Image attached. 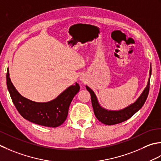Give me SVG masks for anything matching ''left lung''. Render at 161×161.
Returning <instances> with one entry per match:
<instances>
[{
    "label": "left lung",
    "mask_w": 161,
    "mask_h": 161,
    "mask_svg": "<svg viewBox=\"0 0 161 161\" xmlns=\"http://www.w3.org/2000/svg\"><path fill=\"white\" fill-rule=\"evenodd\" d=\"M151 75H152V66H150L149 78L147 85L140 97L137 98L135 102L119 110H108L101 106L94 91L86 85V89L91 95L92 105L94 113L97 119L106 125H114V124L123 122L132 117L142 107L148 97Z\"/></svg>",
    "instance_id": "obj_1"
}]
</instances>
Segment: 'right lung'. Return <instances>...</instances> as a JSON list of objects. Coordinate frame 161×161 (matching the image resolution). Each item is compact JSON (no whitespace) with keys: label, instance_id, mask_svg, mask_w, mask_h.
Returning <instances> with one entry per match:
<instances>
[{"label":"right lung","instance_id":"right-lung-1","mask_svg":"<svg viewBox=\"0 0 161 161\" xmlns=\"http://www.w3.org/2000/svg\"><path fill=\"white\" fill-rule=\"evenodd\" d=\"M6 80L12 102L21 115L32 123L48 127H58L63 124L67 117L71 101L80 90L79 85L75 83L55 99L47 102H36L23 97L16 90L9 78V69Z\"/></svg>","mask_w":161,"mask_h":161}]
</instances>
